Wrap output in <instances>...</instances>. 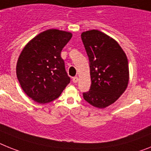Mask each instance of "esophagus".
<instances>
[{
    "label": "esophagus",
    "mask_w": 151,
    "mask_h": 151,
    "mask_svg": "<svg viewBox=\"0 0 151 151\" xmlns=\"http://www.w3.org/2000/svg\"><path fill=\"white\" fill-rule=\"evenodd\" d=\"M72 81H73V83H77V82L78 81V78L77 77V76H75V77H73V78H72Z\"/></svg>",
    "instance_id": "esophagus-1"
}]
</instances>
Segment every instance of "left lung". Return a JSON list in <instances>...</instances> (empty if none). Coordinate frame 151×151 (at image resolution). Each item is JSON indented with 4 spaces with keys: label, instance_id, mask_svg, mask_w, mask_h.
Segmentation results:
<instances>
[{
    "label": "left lung",
    "instance_id": "obj_1",
    "mask_svg": "<svg viewBox=\"0 0 151 151\" xmlns=\"http://www.w3.org/2000/svg\"><path fill=\"white\" fill-rule=\"evenodd\" d=\"M90 64L91 85L83 99L93 107L104 108L114 103L129 81L128 61L113 38L97 30L81 34Z\"/></svg>",
    "mask_w": 151,
    "mask_h": 151
}]
</instances>
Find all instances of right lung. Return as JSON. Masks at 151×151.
<instances>
[{"label":"right lung","mask_w":151,"mask_h":151,"mask_svg":"<svg viewBox=\"0 0 151 151\" xmlns=\"http://www.w3.org/2000/svg\"><path fill=\"white\" fill-rule=\"evenodd\" d=\"M71 37V33L50 29L33 38L21 51L17 79L25 93L37 103L57 99L70 81L60 53Z\"/></svg>","instance_id":"right-lung-1"}]
</instances>
